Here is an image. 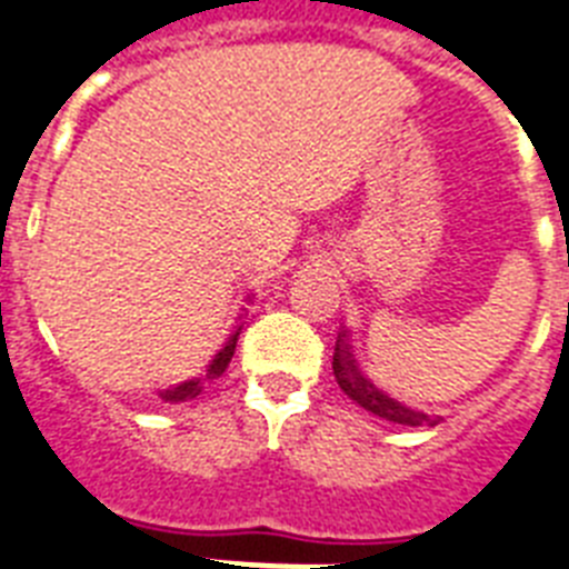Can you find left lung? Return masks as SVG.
<instances>
[{
  "label": "left lung",
  "instance_id": "left-lung-1",
  "mask_svg": "<svg viewBox=\"0 0 569 569\" xmlns=\"http://www.w3.org/2000/svg\"><path fill=\"white\" fill-rule=\"evenodd\" d=\"M331 370H335V379H338L340 390H343L352 402H358L363 411L376 413L381 420L399 422V426H438L440 422V417H429V413L413 411L406 402H399V399H393L390 393H385V390L376 388V385L367 379V372L358 367V358L356 352H352L347 326H340L338 331Z\"/></svg>",
  "mask_w": 569,
  "mask_h": 569
}]
</instances>
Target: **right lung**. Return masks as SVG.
<instances>
[{
  "mask_svg": "<svg viewBox=\"0 0 569 569\" xmlns=\"http://www.w3.org/2000/svg\"><path fill=\"white\" fill-rule=\"evenodd\" d=\"M252 299V297H247ZM247 311V308H243ZM243 317V313H240ZM238 335H240V322L234 326V331H231L229 338H226V343H222V349L217 352V356L208 361L206 372L202 376H197V379H188V381H181V385H176V388H167L161 390V399L163 402H170V406H176V402H188V399H197L199 393H202V388H206L208 381L213 379H220L222 372H226V367H229L231 356H234V347H238Z\"/></svg>",
  "mask_w": 569,
  "mask_h": 569,
  "instance_id": "add662e5",
  "label": "right lung"
}]
</instances>
